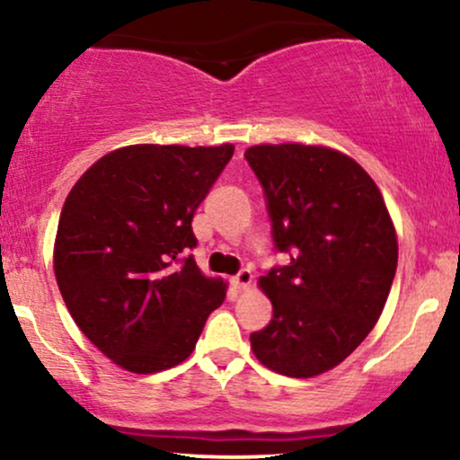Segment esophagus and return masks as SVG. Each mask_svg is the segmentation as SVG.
<instances>
[{
  "mask_svg": "<svg viewBox=\"0 0 460 460\" xmlns=\"http://www.w3.org/2000/svg\"><path fill=\"white\" fill-rule=\"evenodd\" d=\"M234 283H235L237 289H248V288H251V283H252V272L251 270H240L235 274Z\"/></svg>",
  "mask_w": 460,
  "mask_h": 460,
  "instance_id": "esophagus-1",
  "label": "esophagus"
}]
</instances>
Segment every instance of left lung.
<instances>
[{"label": "left lung", "mask_w": 460, "mask_h": 460, "mask_svg": "<svg viewBox=\"0 0 460 460\" xmlns=\"http://www.w3.org/2000/svg\"><path fill=\"white\" fill-rule=\"evenodd\" d=\"M268 199L279 251L289 266L257 285L272 320L251 335L261 366L314 378L340 366L381 318L398 235L374 179L346 153L322 145H255L244 153Z\"/></svg>", "instance_id": "left-lung-1"}]
</instances>
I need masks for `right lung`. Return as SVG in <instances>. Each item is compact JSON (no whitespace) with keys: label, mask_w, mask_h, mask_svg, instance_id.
<instances>
[{"label":"right lung","mask_w":460,"mask_h":460,"mask_svg":"<svg viewBox=\"0 0 460 460\" xmlns=\"http://www.w3.org/2000/svg\"><path fill=\"white\" fill-rule=\"evenodd\" d=\"M234 145H129L105 153L62 205L54 272L79 331L134 374L192 355L226 283L200 272L192 218Z\"/></svg>","instance_id":"obj_1"}]
</instances>
